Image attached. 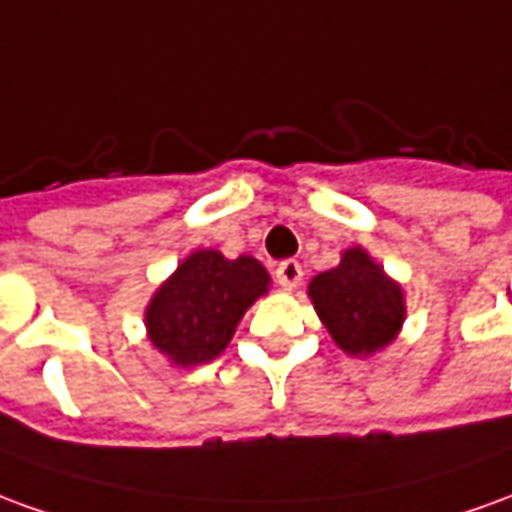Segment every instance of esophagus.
<instances>
[{
    "mask_svg": "<svg viewBox=\"0 0 512 512\" xmlns=\"http://www.w3.org/2000/svg\"><path fill=\"white\" fill-rule=\"evenodd\" d=\"M274 274H277V282L282 288H296L302 282V266L296 260H282Z\"/></svg>",
    "mask_w": 512,
    "mask_h": 512,
    "instance_id": "34e87169",
    "label": "esophagus"
}]
</instances>
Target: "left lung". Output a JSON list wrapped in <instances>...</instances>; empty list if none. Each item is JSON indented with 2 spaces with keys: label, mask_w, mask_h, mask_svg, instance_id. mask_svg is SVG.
<instances>
[{
  "label": "left lung",
  "mask_w": 512,
  "mask_h": 512,
  "mask_svg": "<svg viewBox=\"0 0 512 512\" xmlns=\"http://www.w3.org/2000/svg\"><path fill=\"white\" fill-rule=\"evenodd\" d=\"M310 299L335 343L349 355L382 349L405 318L402 288L363 249H349L341 266L321 271L310 282Z\"/></svg>",
  "instance_id": "obj_1"
}]
</instances>
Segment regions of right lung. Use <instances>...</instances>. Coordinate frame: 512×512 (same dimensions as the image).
I'll return each instance as SVG.
<instances>
[{
	"mask_svg": "<svg viewBox=\"0 0 512 512\" xmlns=\"http://www.w3.org/2000/svg\"><path fill=\"white\" fill-rule=\"evenodd\" d=\"M266 291L268 274L255 257L194 252L155 293L146 330L177 366H199L221 355L246 307Z\"/></svg>",
	"mask_w": 512,
	"mask_h": 512,
	"instance_id": "right-lung-1",
	"label": "right lung"
}]
</instances>
